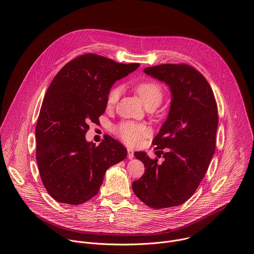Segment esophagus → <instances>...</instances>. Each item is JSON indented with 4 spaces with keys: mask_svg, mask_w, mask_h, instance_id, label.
<instances>
[{
    "mask_svg": "<svg viewBox=\"0 0 254 254\" xmlns=\"http://www.w3.org/2000/svg\"><path fill=\"white\" fill-rule=\"evenodd\" d=\"M127 157H128L129 159H131V158L134 157V155H133V150L130 149V148L127 149Z\"/></svg>",
    "mask_w": 254,
    "mask_h": 254,
    "instance_id": "1",
    "label": "esophagus"
}]
</instances>
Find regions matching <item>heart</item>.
Listing matches in <instances>:
<instances>
[{"mask_svg": "<svg viewBox=\"0 0 254 254\" xmlns=\"http://www.w3.org/2000/svg\"><path fill=\"white\" fill-rule=\"evenodd\" d=\"M135 92L139 96L144 107H158L163 100V90L160 84L153 80H146L137 83ZM122 93L120 86H114L108 93L107 104L109 107L115 106ZM117 134L128 145L138 144L149 133L148 128L141 124L134 122H124L115 128Z\"/></svg>", "mask_w": 254, "mask_h": 254, "instance_id": "b5f03b06", "label": "heart"}]
</instances>
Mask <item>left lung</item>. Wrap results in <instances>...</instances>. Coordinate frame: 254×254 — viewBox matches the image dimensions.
<instances>
[{
  "label": "left lung",
  "mask_w": 254,
  "mask_h": 254,
  "mask_svg": "<svg viewBox=\"0 0 254 254\" xmlns=\"http://www.w3.org/2000/svg\"><path fill=\"white\" fill-rule=\"evenodd\" d=\"M143 71L170 87L172 105L152 140L164 160L135 151L145 170L132 190L151 208L178 206L192 196L207 172L216 144L217 105L206 78L191 65L163 64Z\"/></svg>",
  "instance_id": "left-lung-1"
}]
</instances>
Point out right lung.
I'll return each mask as SVG.
<instances>
[{
  "label": "right lung",
  "instance_id": "obj_1",
  "mask_svg": "<svg viewBox=\"0 0 254 254\" xmlns=\"http://www.w3.org/2000/svg\"><path fill=\"white\" fill-rule=\"evenodd\" d=\"M138 66L84 54L52 80L37 122L36 157L43 185L57 201H88L99 192L108 168L126 158L127 148L112 136L96 145L84 135L91 122H100L115 81Z\"/></svg>",
  "mask_w": 254,
  "mask_h": 254
}]
</instances>
